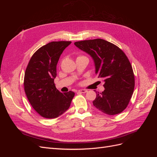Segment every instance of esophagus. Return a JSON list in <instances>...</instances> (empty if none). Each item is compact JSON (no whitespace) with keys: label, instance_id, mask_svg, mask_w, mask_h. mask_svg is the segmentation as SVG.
Returning <instances> with one entry per match:
<instances>
[{"label":"esophagus","instance_id":"1","mask_svg":"<svg viewBox=\"0 0 157 157\" xmlns=\"http://www.w3.org/2000/svg\"><path fill=\"white\" fill-rule=\"evenodd\" d=\"M78 92H81V93H86V92H87L88 91L86 90H84V89H80V90H78Z\"/></svg>","mask_w":157,"mask_h":157}]
</instances>
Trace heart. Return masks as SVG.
<instances>
[{
	"label": "heart",
	"mask_w": 157,
	"mask_h": 157,
	"mask_svg": "<svg viewBox=\"0 0 157 157\" xmlns=\"http://www.w3.org/2000/svg\"><path fill=\"white\" fill-rule=\"evenodd\" d=\"M82 57H84V56H79V57H78L77 58H82Z\"/></svg>",
	"instance_id": "heart-1"
}]
</instances>
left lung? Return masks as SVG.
Returning <instances> with one entry per match:
<instances>
[{
    "instance_id": "left-lung-1",
    "label": "left lung",
    "mask_w": 157,
    "mask_h": 157,
    "mask_svg": "<svg viewBox=\"0 0 157 157\" xmlns=\"http://www.w3.org/2000/svg\"><path fill=\"white\" fill-rule=\"evenodd\" d=\"M75 45L92 57L98 78L103 79L104 91L96 92L93 105L109 115L122 112L134 90L132 67L127 56L116 45L101 39L78 41Z\"/></svg>"
}]
</instances>
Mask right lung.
Here are the masks:
<instances>
[{
  "label": "right lung",
  "mask_w": 157,
  "mask_h": 157,
  "mask_svg": "<svg viewBox=\"0 0 157 157\" xmlns=\"http://www.w3.org/2000/svg\"><path fill=\"white\" fill-rule=\"evenodd\" d=\"M71 41L51 42L33 55L24 77V90L33 108L42 117L54 118L69 108L75 96L72 91L61 93L56 88V66Z\"/></svg>",
  "instance_id": "1"
}]
</instances>
